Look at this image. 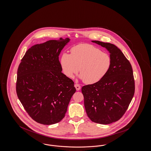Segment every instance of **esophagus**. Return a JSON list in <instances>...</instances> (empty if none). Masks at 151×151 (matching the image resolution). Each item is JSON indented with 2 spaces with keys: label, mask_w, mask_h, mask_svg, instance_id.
<instances>
[{
  "label": "esophagus",
  "mask_w": 151,
  "mask_h": 151,
  "mask_svg": "<svg viewBox=\"0 0 151 151\" xmlns=\"http://www.w3.org/2000/svg\"><path fill=\"white\" fill-rule=\"evenodd\" d=\"M74 86H75V88H76V89L77 91H79V90L80 89L81 86H80L79 84H75Z\"/></svg>",
  "instance_id": "34e87169"
}]
</instances>
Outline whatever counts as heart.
Listing matches in <instances>:
<instances>
[{
	"instance_id": "obj_1",
	"label": "heart",
	"mask_w": 151,
	"mask_h": 151,
	"mask_svg": "<svg viewBox=\"0 0 151 151\" xmlns=\"http://www.w3.org/2000/svg\"><path fill=\"white\" fill-rule=\"evenodd\" d=\"M111 64V58L108 54L89 43L74 46L71 49V54L63 52L60 58L62 70L67 77L72 78L80 71L79 78L89 84L102 79Z\"/></svg>"
}]
</instances>
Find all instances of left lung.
I'll use <instances>...</instances> for the list:
<instances>
[{"label":"left lung","mask_w":151,"mask_h":151,"mask_svg":"<svg viewBox=\"0 0 151 151\" xmlns=\"http://www.w3.org/2000/svg\"><path fill=\"white\" fill-rule=\"evenodd\" d=\"M105 47L111 64L99 81L84 86L81 92L88 116L92 122L108 124L118 121L126 111L135 92L133 71L129 61L115 45L92 41Z\"/></svg>","instance_id":"1"}]
</instances>
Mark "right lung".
Listing matches in <instances>:
<instances>
[{"label": "right lung", "instance_id": "right-lung-1", "mask_svg": "<svg viewBox=\"0 0 151 151\" xmlns=\"http://www.w3.org/2000/svg\"><path fill=\"white\" fill-rule=\"evenodd\" d=\"M70 41L60 38L32 46L18 67L17 97L29 116L39 123L60 122L76 92L73 81L62 72L59 60Z\"/></svg>", "mask_w": 151, "mask_h": 151}]
</instances>
